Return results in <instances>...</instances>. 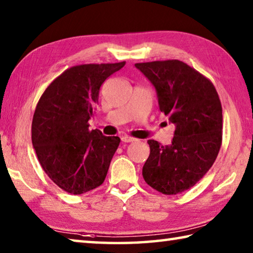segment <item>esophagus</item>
<instances>
[{"label":"esophagus","instance_id":"esophagus-1","mask_svg":"<svg viewBox=\"0 0 253 253\" xmlns=\"http://www.w3.org/2000/svg\"><path fill=\"white\" fill-rule=\"evenodd\" d=\"M121 140L126 143H130V142H133V141H135L134 138H132V136H129V135H123Z\"/></svg>","mask_w":253,"mask_h":253}]
</instances>
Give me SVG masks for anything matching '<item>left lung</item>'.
I'll return each instance as SVG.
<instances>
[{
    "label": "left lung",
    "instance_id": "obj_1",
    "mask_svg": "<svg viewBox=\"0 0 253 253\" xmlns=\"http://www.w3.org/2000/svg\"><path fill=\"white\" fill-rule=\"evenodd\" d=\"M156 87L159 108L175 126L170 145L149 140L142 175L163 194L193 187L213 165L222 143V106L209 79L179 60L135 63Z\"/></svg>",
    "mask_w": 253,
    "mask_h": 253
}]
</instances>
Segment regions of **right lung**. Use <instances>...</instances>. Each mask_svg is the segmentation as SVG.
<instances>
[{
  "label": "right lung",
  "mask_w": 253,
  "mask_h": 253,
  "mask_svg": "<svg viewBox=\"0 0 253 253\" xmlns=\"http://www.w3.org/2000/svg\"><path fill=\"white\" fill-rule=\"evenodd\" d=\"M126 62L81 64L65 70L43 92L32 121V144L42 169L57 187L82 194L103 183L119 136L88 129L99 91Z\"/></svg>",
  "instance_id": "right-lung-1"
}]
</instances>
